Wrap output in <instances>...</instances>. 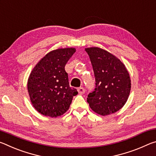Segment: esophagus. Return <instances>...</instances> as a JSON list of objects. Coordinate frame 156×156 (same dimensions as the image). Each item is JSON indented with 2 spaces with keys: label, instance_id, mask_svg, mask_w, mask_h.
I'll return each mask as SVG.
<instances>
[{
  "label": "esophagus",
  "instance_id": "34e87169",
  "mask_svg": "<svg viewBox=\"0 0 156 156\" xmlns=\"http://www.w3.org/2000/svg\"><path fill=\"white\" fill-rule=\"evenodd\" d=\"M78 91L80 94H83L84 93V89L83 87L78 88Z\"/></svg>",
  "mask_w": 156,
  "mask_h": 156
}]
</instances>
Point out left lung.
I'll list each match as a JSON object with an SVG mask.
<instances>
[{"instance_id":"left-lung-1","label":"left lung","mask_w":156,"mask_h":156,"mask_svg":"<svg viewBox=\"0 0 156 156\" xmlns=\"http://www.w3.org/2000/svg\"><path fill=\"white\" fill-rule=\"evenodd\" d=\"M93 67L96 88L87 102L95 113L107 115L119 111L131 90V79L125 65L112 54L99 47L86 48Z\"/></svg>"}]
</instances>
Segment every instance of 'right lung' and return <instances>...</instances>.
<instances>
[{"label":"right lung","instance_id":"add662e5","mask_svg":"<svg viewBox=\"0 0 156 156\" xmlns=\"http://www.w3.org/2000/svg\"><path fill=\"white\" fill-rule=\"evenodd\" d=\"M75 48L58 49L47 54L31 71L27 81L31 102L41 114L56 118L67 112L78 94L69 84L65 67Z\"/></svg>","mask_w":156,"mask_h":156}]
</instances>
